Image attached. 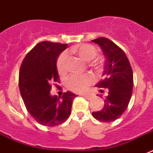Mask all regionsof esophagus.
Segmentation results:
<instances>
[{
	"instance_id": "esophagus-1",
	"label": "esophagus",
	"mask_w": 153,
	"mask_h": 153,
	"mask_svg": "<svg viewBox=\"0 0 153 153\" xmlns=\"http://www.w3.org/2000/svg\"><path fill=\"white\" fill-rule=\"evenodd\" d=\"M81 95L85 97V99H87V100H90V99H91V95H90V94H81Z\"/></svg>"
}]
</instances>
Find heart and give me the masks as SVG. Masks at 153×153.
<instances>
[{"label": "heart", "mask_w": 153, "mask_h": 153, "mask_svg": "<svg viewBox=\"0 0 153 153\" xmlns=\"http://www.w3.org/2000/svg\"><path fill=\"white\" fill-rule=\"evenodd\" d=\"M69 52L76 54L86 62H90V65L97 71L102 68V64L94 59L99 55V51L94 45L90 44H81L75 45L69 50ZM93 61H92V60ZM57 71L60 75H64L68 71V53H61L56 61ZM94 78L91 74L85 75H71L66 79V87L75 93H83L88 90L90 85L94 82Z\"/></svg>", "instance_id": "1"}]
</instances>
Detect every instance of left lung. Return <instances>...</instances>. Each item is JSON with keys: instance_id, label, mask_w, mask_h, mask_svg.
Wrapping results in <instances>:
<instances>
[{"instance_id": "8db88e82", "label": "left lung", "mask_w": 153, "mask_h": 153, "mask_svg": "<svg viewBox=\"0 0 153 153\" xmlns=\"http://www.w3.org/2000/svg\"><path fill=\"white\" fill-rule=\"evenodd\" d=\"M100 45L106 57L104 78L96 85L99 88H107L108 96L102 110L92 112L96 120L111 122L123 114L131 99L133 91V71L126 54L114 42L105 37L92 40ZM101 92L103 90H100Z\"/></svg>"}]
</instances>
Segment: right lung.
Instances as JSON below:
<instances>
[{
  "mask_svg": "<svg viewBox=\"0 0 153 153\" xmlns=\"http://www.w3.org/2000/svg\"><path fill=\"white\" fill-rule=\"evenodd\" d=\"M67 44L42 41L32 48L23 59L19 69V85L27 112L39 124L57 126L69 117L72 101L76 97L71 91L62 97L50 94L51 84L59 82L57 58Z\"/></svg>",
  "mask_w": 153,
  "mask_h": 153,
  "instance_id": "right-lung-1",
  "label": "right lung"
}]
</instances>
